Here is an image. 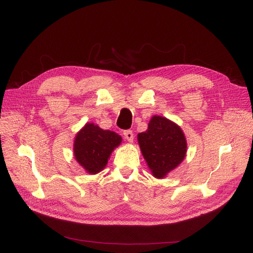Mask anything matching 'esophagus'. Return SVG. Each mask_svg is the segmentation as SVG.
Returning <instances> with one entry per match:
<instances>
[{
  "label": "esophagus",
  "instance_id": "1",
  "mask_svg": "<svg viewBox=\"0 0 253 253\" xmlns=\"http://www.w3.org/2000/svg\"><path fill=\"white\" fill-rule=\"evenodd\" d=\"M124 136H125V138L129 143H132L133 142V132L131 131V130H125V131H124Z\"/></svg>",
  "mask_w": 253,
  "mask_h": 253
}]
</instances>
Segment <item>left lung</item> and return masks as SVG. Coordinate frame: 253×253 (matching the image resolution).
I'll list each match as a JSON object with an SVG mask.
<instances>
[{
	"label": "left lung",
	"instance_id": "1",
	"mask_svg": "<svg viewBox=\"0 0 253 253\" xmlns=\"http://www.w3.org/2000/svg\"><path fill=\"white\" fill-rule=\"evenodd\" d=\"M141 152L157 178H164L184 161L187 141L182 128L165 117L153 116L146 131L137 134Z\"/></svg>",
	"mask_w": 253,
	"mask_h": 253
}]
</instances>
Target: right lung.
I'll return each instance as SVG.
<instances>
[{
  "instance_id": "obj_1",
  "label": "right lung",
  "mask_w": 253,
  "mask_h": 253,
  "mask_svg": "<svg viewBox=\"0 0 253 253\" xmlns=\"http://www.w3.org/2000/svg\"><path fill=\"white\" fill-rule=\"evenodd\" d=\"M122 137L93 123H86L76 134L73 154L80 166L89 174H96L106 167L112 151L121 145Z\"/></svg>"
}]
</instances>
